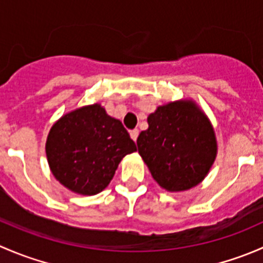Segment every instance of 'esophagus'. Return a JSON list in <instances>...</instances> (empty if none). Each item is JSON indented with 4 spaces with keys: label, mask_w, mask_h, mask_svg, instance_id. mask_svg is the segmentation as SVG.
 <instances>
[{
    "label": "esophagus",
    "mask_w": 263,
    "mask_h": 263,
    "mask_svg": "<svg viewBox=\"0 0 263 263\" xmlns=\"http://www.w3.org/2000/svg\"><path fill=\"white\" fill-rule=\"evenodd\" d=\"M129 136H131V139L136 142L137 137H139V129H132V131L129 132Z\"/></svg>",
    "instance_id": "obj_1"
}]
</instances>
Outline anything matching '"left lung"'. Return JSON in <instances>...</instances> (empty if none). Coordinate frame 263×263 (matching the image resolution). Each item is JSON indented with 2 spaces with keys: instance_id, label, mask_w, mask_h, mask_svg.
<instances>
[{
  "instance_id": "8db88e82",
  "label": "left lung",
  "mask_w": 263,
  "mask_h": 263,
  "mask_svg": "<svg viewBox=\"0 0 263 263\" xmlns=\"http://www.w3.org/2000/svg\"><path fill=\"white\" fill-rule=\"evenodd\" d=\"M137 137L139 154L163 190L183 192L200 184L217 155L213 123L192 99L159 105Z\"/></svg>"
}]
</instances>
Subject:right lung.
Wrapping results in <instances>:
<instances>
[{
    "instance_id": "obj_1",
    "label": "right lung",
    "mask_w": 263,
    "mask_h": 263,
    "mask_svg": "<svg viewBox=\"0 0 263 263\" xmlns=\"http://www.w3.org/2000/svg\"><path fill=\"white\" fill-rule=\"evenodd\" d=\"M136 145L119 119L99 103L76 108L54 122L46 155L54 178L71 192L92 196L108 187L118 164Z\"/></svg>"
}]
</instances>
